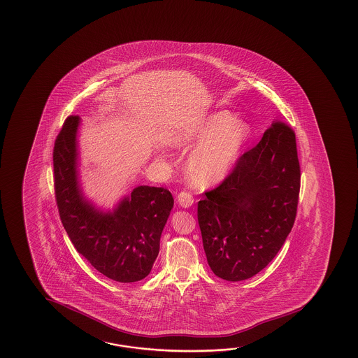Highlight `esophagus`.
I'll use <instances>...</instances> for the list:
<instances>
[{"label":"esophagus","instance_id":"obj_1","mask_svg":"<svg viewBox=\"0 0 358 358\" xmlns=\"http://www.w3.org/2000/svg\"><path fill=\"white\" fill-rule=\"evenodd\" d=\"M178 202L182 207H190L194 202V198L193 194L188 192V190H182L179 194H178Z\"/></svg>","mask_w":358,"mask_h":358}]
</instances>
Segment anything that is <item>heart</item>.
<instances>
[{"label":"heart","instance_id":"1","mask_svg":"<svg viewBox=\"0 0 358 358\" xmlns=\"http://www.w3.org/2000/svg\"><path fill=\"white\" fill-rule=\"evenodd\" d=\"M248 136V128L230 113H217L207 117L197 129L176 139V145L203 142L190 153L187 174L196 187H210L228 174Z\"/></svg>","mask_w":358,"mask_h":358}]
</instances>
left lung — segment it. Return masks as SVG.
Returning <instances> with one entry per match:
<instances>
[{
	"instance_id": "obj_1",
	"label": "left lung",
	"mask_w": 358,
	"mask_h": 358,
	"mask_svg": "<svg viewBox=\"0 0 358 358\" xmlns=\"http://www.w3.org/2000/svg\"><path fill=\"white\" fill-rule=\"evenodd\" d=\"M301 188L296 133L275 120L224 180L206 190L197 217L213 274L241 282L259 273L293 228Z\"/></svg>"
}]
</instances>
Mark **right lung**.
<instances>
[{
  "mask_svg": "<svg viewBox=\"0 0 358 358\" xmlns=\"http://www.w3.org/2000/svg\"><path fill=\"white\" fill-rule=\"evenodd\" d=\"M70 115L55 141L54 187L61 222L76 251L115 282L145 279L160 251L161 233L174 206L170 190L141 185L113 213L84 201L76 178V127Z\"/></svg>",
  "mask_w": 358,
  "mask_h": 358,
  "instance_id": "add662e5",
  "label": "right lung"
}]
</instances>
